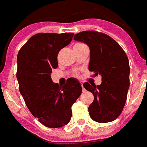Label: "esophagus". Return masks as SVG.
I'll return each instance as SVG.
<instances>
[{"instance_id":"34e87169","label":"esophagus","mask_w":147,"mask_h":147,"mask_svg":"<svg viewBox=\"0 0 147 147\" xmlns=\"http://www.w3.org/2000/svg\"><path fill=\"white\" fill-rule=\"evenodd\" d=\"M81 87H82V91H83V92H84V91H85L86 90H85V88H84V85H83V84H81Z\"/></svg>"}]
</instances>
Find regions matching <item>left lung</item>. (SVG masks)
<instances>
[{
	"label": "left lung",
	"mask_w": 147,
	"mask_h": 147,
	"mask_svg": "<svg viewBox=\"0 0 147 147\" xmlns=\"http://www.w3.org/2000/svg\"><path fill=\"white\" fill-rule=\"evenodd\" d=\"M74 40L88 46V70L94 76H101L100 85L84 84V88L94 96L88 107L90 117L98 123L114 121L122 111L129 88L127 56L117 42L104 33L86 30L76 33Z\"/></svg>",
	"instance_id": "obj_1"
}]
</instances>
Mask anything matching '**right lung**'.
I'll list each match as a JSON object with an SVG mask.
<instances>
[{"instance_id":"1","label":"right lung","mask_w":147,"mask_h":147,"mask_svg":"<svg viewBox=\"0 0 147 147\" xmlns=\"http://www.w3.org/2000/svg\"><path fill=\"white\" fill-rule=\"evenodd\" d=\"M73 33H38L20 49L17 80L25 103L35 118L49 128H60L70 121L71 107L82 91L81 84L70 78L61 86L51 79L58 67L57 56L71 43Z\"/></svg>"}]
</instances>
